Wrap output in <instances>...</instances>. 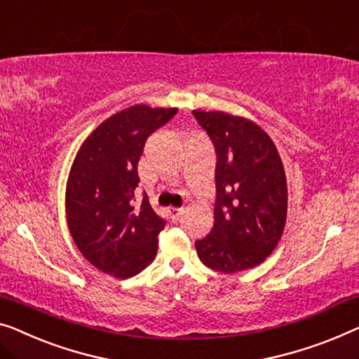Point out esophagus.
<instances>
[{
	"mask_svg": "<svg viewBox=\"0 0 359 359\" xmlns=\"http://www.w3.org/2000/svg\"><path fill=\"white\" fill-rule=\"evenodd\" d=\"M182 212H184V208H174V206H172V208H169V210H168L169 217L172 219V221H177Z\"/></svg>",
	"mask_w": 359,
	"mask_h": 359,
	"instance_id": "obj_1",
	"label": "esophagus"
}]
</instances>
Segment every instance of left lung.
Here are the masks:
<instances>
[{
  "instance_id": "1",
  "label": "left lung",
  "mask_w": 359,
  "mask_h": 359,
  "mask_svg": "<svg viewBox=\"0 0 359 359\" xmlns=\"http://www.w3.org/2000/svg\"><path fill=\"white\" fill-rule=\"evenodd\" d=\"M214 143V227L195 242L210 269L235 274L251 269L280 242L287 221V179L271 137L247 117L222 111H194Z\"/></svg>"
}]
</instances>
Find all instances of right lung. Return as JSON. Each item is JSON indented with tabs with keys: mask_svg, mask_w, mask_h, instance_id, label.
Returning <instances> with one entry per match:
<instances>
[{
	"mask_svg": "<svg viewBox=\"0 0 359 359\" xmlns=\"http://www.w3.org/2000/svg\"><path fill=\"white\" fill-rule=\"evenodd\" d=\"M177 108L135 104L108 117L79 148L66 187L67 226L80 253L116 279L153 263L164 221L147 195L135 205L147 138Z\"/></svg>",
	"mask_w": 359,
	"mask_h": 359,
	"instance_id": "obj_1",
	"label": "right lung"
}]
</instances>
